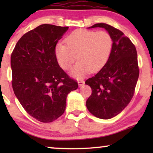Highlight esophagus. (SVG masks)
<instances>
[{
    "label": "esophagus",
    "instance_id": "esophagus-1",
    "mask_svg": "<svg viewBox=\"0 0 153 153\" xmlns=\"http://www.w3.org/2000/svg\"><path fill=\"white\" fill-rule=\"evenodd\" d=\"M84 83H85L84 81H83V80H79L78 81V84H79V86H82V85L84 84Z\"/></svg>",
    "mask_w": 153,
    "mask_h": 153
}]
</instances>
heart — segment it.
I'll return each mask as SVG.
<instances>
[{"instance_id":"1","label":"heart","mask_w":153,"mask_h":153,"mask_svg":"<svg viewBox=\"0 0 153 153\" xmlns=\"http://www.w3.org/2000/svg\"><path fill=\"white\" fill-rule=\"evenodd\" d=\"M65 43L56 45V58L62 69L69 70L78 58L79 62L71 71V74L77 79L103 68L113 49L112 37L106 31L79 29L66 37Z\"/></svg>"}]
</instances>
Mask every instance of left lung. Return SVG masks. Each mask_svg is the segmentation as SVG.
I'll use <instances>...</instances> for the list:
<instances>
[{
	"mask_svg": "<svg viewBox=\"0 0 153 153\" xmlns=\"http://www.w3.org/2000/svg\"><path fill=\"white\" fill-rule=\"evenodd\" d=\"M104 28L113 39L109 59L95 76L85 81L92 88L86 107L101 119L120 114L133 97L139 75L135 46L124 33L110 25L100 23L88 28Z\"/></svg>",
	"mask_w": 153,
	"mask_h": 153,
	"instance_id": "obj_1",
	"label": "left lung"
}]
</instances>
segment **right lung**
Returning <instances> with one entry per match:
<instances>
[{
  "label": "right lung",
  "mask_w": 153,
  "mask_h": 153,
  "mask_svg": "<svg viewBox=\"0 0 153 153\" xmlns=\"http://www.w3.org/2000/svg\"><path fill=\"white\" fill-rule=\"evenodd\" d=\"M69 27L42 24L26 33L12 53V88L26 111L42 123L65 112L67 96L78 88L58 63L56 46Z\"/></svg>",
  "instance_id": "1"
}]
</instances>
